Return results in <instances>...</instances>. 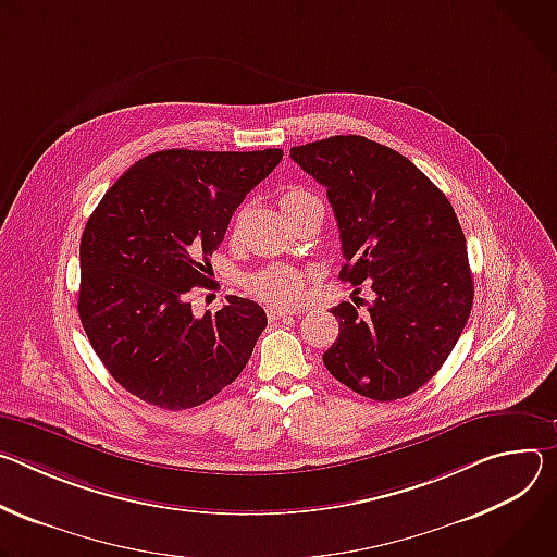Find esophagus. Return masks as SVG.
I'll return each mask as SVG.
<instances>
[{
    "instance_id": "1",
    "label": "esophagus",
    "mask_w": 557,
    "mask_h": 557,
    "mask_svg": "<svg viewBox=\"0 0 557 557\" xmlns=\"http://www.w3.org/2000/svg\"><path fill=\"white\" fill-rule=\"evenodd\" d=\"M296 310H289V307H278V305H270L268 307V319L270 321H278V319H285V317H294Z\"/></svg>"
}]
</instances>
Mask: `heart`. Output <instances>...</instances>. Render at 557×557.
Segmentation results:
<instances>
[{"label":"heart","mask_w":557,"mask_h":557,"mask_svg":"<svg viewBox=\"0 0 557 557\" xmlns=\"http://www.w3.org/2000/svg\"><path fill=\"white\" fill-rule=\"evenodd\" d=\"M310 201H319V197L300 188H292L283 195L281 206L283 210H287ZM247 289L268 302H276V305L296 302L302 296V274L289 265H268L247 278Z\"/></svg>","instance_id":"obj_1"}]
</instances>
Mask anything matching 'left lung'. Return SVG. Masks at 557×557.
<instances>
[{"instance_id": "8db88e82", "label": "left lung", "mask_w": 557, "mask_h": 557, "mask_svg": "<svg viewBox=\"0 0 557 557\" xmlns=\"http://www.w3.org/2000/svg\"><path fill=\"white\" fill-rule=\"evenodd\" d=\"M289 157L327 188L345 265L374 298L332 307L338 338L327 372L379 403L434 379L473 305L467 243L449 199L400 152L358 135L296 146ZM366 310L360 311L359 305Z\"/></svg>"}]
</instances>
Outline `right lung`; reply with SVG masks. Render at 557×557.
Masks as SVG:
<instances>
[{"label": "right lung", "mask_w": 557, "mask_h": 557, "mask_svg": "<svg viewBox=\"0 0 557 557\" xmlns=\"http://www.w3.org/2000/svg\"><path fill=\"white\" fill-rule=\"evenodd\" d=\"M283 150H161L123 172L90 214L79 245V319L110 376L133 396L190 409L236 381L268 325L263 307L227 296L193 314L210 257L245 195Z\"/></svg>", "instance_id": "1"}]
</instances>
